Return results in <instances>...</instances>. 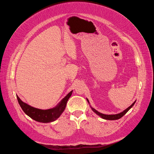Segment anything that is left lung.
<instances>
[{"label": "left lung", "instance_id": "left-lung-1", "mask_svg": "<svg viewBox=\"0 0 154 154\" xmlns=\"http://www.w3.org/2000/svg\"><path fill=\"white\" fill-rule=\"evenodd\" d=\"M87 100H88V103H89L88 100L87 99ZM135 102H136V101H135L132 104H131L129 107H128L127 109H125L124 111H123L122 112H121V113H120L119 114H116V115H105V114H102L101 113H99V112L96 110L95 109H94L92 107H91V109H93V111L94 113H96L97 115H99V116H100L102 118H103L104 119H106V120H116V119H120L121 118H122L129 110V109L134 105Z\"/></svg>", "mask_w": 154, "mask_h": 154}]
</instances>
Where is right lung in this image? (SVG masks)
I'll return each instance as SVG.
<instances>
[{
	"mask_svg": "<svg viewBox=\"0 0 154 154\" xmlns=\"http://www.w3.org/2000/svg\"><path fill=\"white\" fill-rule=\"evenodd\" d=\"M72 93V91L63 98L56 107L48 109H41L34 108L22 101L17 96H16V97L21 108L27 115L38 122L47 123L53 122L60 117L64 112L67 102Z\"/></svg>",
	"mask_w": 154,
	"mask_h": 154,
	"instance_id": "1",
	"label": "right lung"
}]
</instances>
